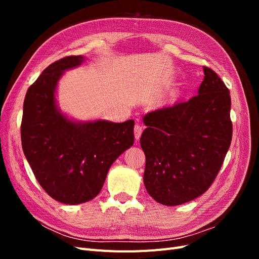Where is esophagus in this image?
Here are the masks:
<instances>
[{
  "instance_id": "34e87169",
  "label": "esophagus",
  "mask_w": 259,
  "mask_h": 259,
  "mask_svg": "<svg viewBox=\"0 0 259 259\" xmlns=\"http://www.w3.org/2000/svg\"><path fill=\"white\" fill-rule=\"evenodd\" d=\"M143 133V126L140 124H136L135 127H134V134H135V138L138 140L140 138V135H142Z\"/></svg>"
}]
</instances>
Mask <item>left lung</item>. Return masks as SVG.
<instances>
[{"mask_svg": "<svg viewBox=\"0 0 259 259\" xmlns=\"http://www.w3.org/2000/svg\"><path fill=\"white\" fill-rule=\"evenodd\" d=\"M198 95L155 109L144 117V184L163 205L194 200L213 184L232 138L231 98L216 72L203 67Z\"/></svg>", "mask_w": 259, "mask_h": 259, "instance_id": "left-lung-1", "label": "left lung"}]
</instances>
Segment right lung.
<instances>
[{"label":"right lung","instance_id":"right-lung-1","mask_svg":"<svg viewBox=\"0 0 259 259\" xmlns=\"http://www.w3.org/2000/svg\"><path fill=\"white\" fill-rule=\"evenodd\" d=\"M85 59L80 55L53 62L30 86L23 101V153L46 193L69 205L95 198L113 162L134 145V120L79 121L60 110L58 82Z\"/></svg>","mask_w":259,"mask_h":259}]
</instances>
